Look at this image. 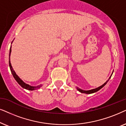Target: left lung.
<instances>
[{"mask_svg": "<svg viewBox=\"0 0 126 126\" xmlns=\"http://www.w3.org/2000/svg\"><path fill=\"white\" fill-rule=\"evenodd\" d=\"M111 76H112V75H111ZM111 76H110V78H109L107 80L106 82H105L103 85H101V86L98 87V88H97L94 89H92V90H83L80 89H79V88H77V89H78V91H79V92H80V93H86V94H90V93H94V92H97V91H98V90H99L100 89H101L102 88H103V87L105 85L107 84V83L108 82L109 79H110V77H111Z\"/></svg>", "mask_w": 126, "mask_h": 126, "instance_id": "obj_1", "label": "left lung"}]
</instances>
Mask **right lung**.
I'll use <instances>...</instances> for the list:
<instances>
[{"instance_id": "obj_1", "label": "right lung", "mask_w": 126, "mask_h": 126, "mask_svg": "<svg viewBox=\"0 0 126 126\" xmlns=\"http://www.w3.org/2000/svg\"><path fill=\"white\" fill-rule=\"evenodd\" d=\"M11 47H10V49L9 56H10V53H11ZM9 66H10V70L11 71V73H12V74L13 75V77H14V78H15V79L16 80V82H17L19 83V84L21 85V86L23 88H25V89H28L29 90H33L36 89H39L40 87H41V86H42L41 85H40L34 87V86H30V85L26 84V83H25V82H23L22 80L21 79L19 78V77L16 74V73H15L14 70H13L12 66H11V63H10V57H9Z\"/></svg>"}]
</instances>
